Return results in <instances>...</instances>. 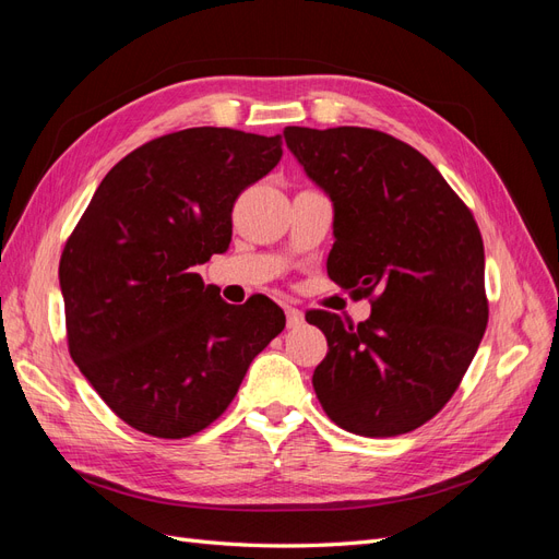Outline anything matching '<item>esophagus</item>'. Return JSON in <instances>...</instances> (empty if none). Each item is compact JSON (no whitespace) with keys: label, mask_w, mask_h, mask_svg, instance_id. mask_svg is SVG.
Here are the masks:
<instances>
[{"label":"esophagus","mask_w":559,"mask_h":559,"mask_svg":"<svg viewBox=\"0 0 559 559\" xmlns=\"http://www.w3.org/2000/svg\"><path fill=\"white\" fill-rule=\"evenodd\" d=\"M302 321H306V317H302V312L300 310H296V308H286V326L289 329H298Z\"/></svg>","instance_id":"esophagus-1"}]
</instances>
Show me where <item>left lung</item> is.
<instances>
[{
    "label": "left lung",
    "instance_id": "left-lung-1",
    "mask_svg": "<svg viewBox=\"0 0 559 559\" xmlns=\"http://www.w3.org/2000/svg\"><path fill=\"white\" fill-rule=\"evenodd\" d=\"M284 140L333 202L329 277L373 306L359 324L326 310L306 314L329 343L312 376L317 399L349 433H408L452 399L487 329L476 218L392 134L289 126Z\"/></svg>",
    "mask_w": 559,
    "mask_h": 559
}]
</instances>
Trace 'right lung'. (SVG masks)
Wrapping results in <instances>:
<instances>
[{
    "label": "right lung",
    "mask_w": 559,
    "mask_h": 559,
    "mask_svg": "<svg viewBox=\"0 0 559 559\" xmlns=\"http://www.w3.org/2000/svg\"><path fill=\"white\" fill-rule=\"evenodd\" d=\"M282 158V138L163 134L118 160L60 259L67 345L126 425L156 438L210 427L284 329L265 296L228 306L193 267L224 253L233 205Z\"/></svg>",
    "instance_id": "right-lung-1"
}]
</instances>
